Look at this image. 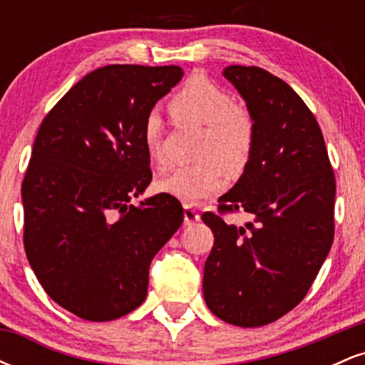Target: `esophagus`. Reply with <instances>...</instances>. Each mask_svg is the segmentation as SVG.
I'll return each instance as SVG.
<instances>
[{
    "mask_svg": "<svg viewBox=\"0 0 365 365\" xmlns=\"http://www.w3.org/2000/svg\"><path fill=\"white\" fill-rule=\"evenodd\" d=\"M199 220H200L199 212H197L195 209L190 206V204H185V206H183V223H185V225H194Z\"/></svg>",
    "mask_w": 365,
    "mask_h": 365,
    "instance_id": "esophagus-1",
    "label": "esophagus"
}]
</instances>
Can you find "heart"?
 <instances>
[{
    "label": "heart",
    "instance_id": "1",
    "mask_svg": "<svg viewBox=\"0 0 365 365\" xmlns=\"http://www.w3.org/2000/svg\"><path fill=\"white\" fill-rule=\"evenodd\" d=\"M170 113L177 121L202 125L197 158L202 161L175 168L159 182V190L194 204L220 194L226 185L225 170L240 173L254 150L255 128L250 113L235 106L233 98L215 82L195 77L170 101ZM166 128L163 116L150 111L142 123V144L150 163L165 165Z\"/></svg>",
    "mask_w": 365,
    "mask_h": 365
}]
</instances>
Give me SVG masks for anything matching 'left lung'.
I'll return each mask as SVG.
<instances>
[{
    "instance_id": "left-lung-1",
    "label": "left lung",
    "mask_w": 365,
    "mask_h": 365,
    "mask_svg": "<svg viewBox=\"0 0 365 365\" xmlns=\"http://www.w3.org/2000/svg\"><path fill=\"white\" fill-rule=\"evenodd\" d=\"M223 75L254 120L252 156L235 187L202 221L215 233L204 266V300L230 324H269L302 302L334 235V192L319 123L299 94L259 66L230 65ZM247 212L244 227L225 212Z\"/></svg>"
}]
</instances>
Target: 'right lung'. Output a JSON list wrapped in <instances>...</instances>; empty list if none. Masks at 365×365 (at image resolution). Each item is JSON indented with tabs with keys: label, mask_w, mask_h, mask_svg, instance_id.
Returning a JSON list of instances; mask_svg holds the SVG:
<instances>
[{
	"label": "right lung",
	"mask_w": 365,
	"mask_h": 365,
	"mask_svg": "<svg viewBox=\"0 0 365 365\" xmlns=\"http://www.w3.org/2000/svg\"><path fill=\"white\" fill-rule=\"evenodd\" d=\"M177 65H108L87 73L41 123L22 183L24 247L49 297L87 321H111L145 300L149 266L183 221L158 194L142 123L182 81Z\"/></svg>",
	"instance_id": "1"
}]
</instances>
